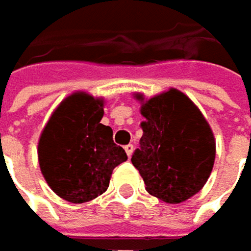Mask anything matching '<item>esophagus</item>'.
<instances>
[{
	"label": "esophagus",
	"instance_id": "esophagus-1",
	"mask_svg": "<svg viewBox=\"0 0 251 251\" xmlns=\"http://www.w3.org/2000/svg\"><path fill=\"white\" fill-rule=\"evenodd\" d=\"M125 151H126V154H127V157H130L132 155V152H133V145L132 144H127L125 147Z\"/></svg>",
	"mask_w": 251,
	"mask_h": 251
}]
</instances>
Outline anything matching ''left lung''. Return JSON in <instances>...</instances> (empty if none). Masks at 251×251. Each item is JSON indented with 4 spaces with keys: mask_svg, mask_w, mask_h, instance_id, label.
<instances>
[{
    "mask_svg": "<svg viewBox=\"0 0 251 251\" xmlns=\"http://www.w3.org/2000/svg\"><path fill=\"white\" fill-rule=\"evenodd\" d=\"M142 101L144 135L130 161L147 192L166 203H180L206 183L215 161L211 126L181 91L172 88Z\"/></svg>",
    "mask_w": 251,
    "mask_h": 251,
    "instance_id": "1",
    "label": "left lung"
}]
</instances>
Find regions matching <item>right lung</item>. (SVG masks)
Returning a JSON list of instances; mask_svg holds the SVG:
<instances>
[{"label": "right lung", "mask_w": 251, "mask_h": 251, "mask_svg": "<svg viewBox=\"0 0 251 251\" xmlns=\"http://www.w3.org/2000/svg\"><path fill=\"white\" fill-rule=\"evenodd\" d=\"M103 100L87 93L68 96L52 113L37 147L39 166L49 187L71 203H84L109 187L116 166L127 160L113 142L110 126L100 124Z\"/></svg>", "instance_id": "1"}]
</instances>
